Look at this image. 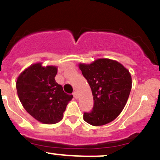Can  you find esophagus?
Instances as JSON below:
<instances>
[{
	"mask_svg": "<svg viewBox=\"0 0 160 160\" xmlns=\"http://www.w3.org/2000/svg\"><path fill=\"white\" fill-rule=\"evenodd\" d=\"M73 97L75 98L76 99H77V98H78V94H77V93H76V92H73Z\"/></svg>",
	"mask_w": 160,
	"mask_h": 160,
	"instance_id": "obj_1",
	"label": "esophagus"
}]
</instances>
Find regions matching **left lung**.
<instances>
[{
    "mask_svg": "<svg viewBox=\"0 0 160 160\" xmlns=\"http://www.w3.org/2000/svg\"><path fill=\"white\" fill-rule=\"evenodd\" d=\"M94 98V108L84 113L83 119L92 126L112 122L122 112L131 93L132 79L129 70L120 62L98 58L90 64L79 63Z\"/></svg>",
    "mask_w": 160,
    "mask_h": 160,
    "instance_id": "1",
    "label": "left lung"
}]
</instances>
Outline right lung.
Wrapping results in <instances>:
<instances>
[{
  "mask_svg": "<svg viewBox=\"0 0 160 160\" xmlns=\"http://www.w3.org/2000/svg\"><path fill=\"white\" fill-rule=\"evenodd\" d=\"M58 66L32 64L20 73L16 87L25 110L44 124H54L62 119L66 106L73 95L63 91L55 81Z\"/></svg>",
  "mask_w": 160,
  "mask_h": 160,
  "instance_id": "obj_1",
  "label": "right lung"
}]
</instances>
